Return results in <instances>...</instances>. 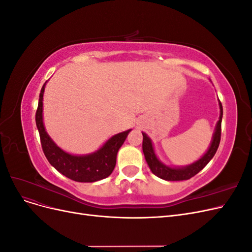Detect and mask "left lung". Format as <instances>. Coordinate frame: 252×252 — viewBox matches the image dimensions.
I'll return each instance as SVG.
<instances>
[{
    "label": "left lung",
    "instance_id": "left-lung-1",
    "mask_svg": "<svg viewBox=\"0 0 252 252\" xmlns=\"http://www.w3.org/2000/svg\"><path fill=\"white\" fill-rule=\"evenodd\" d=\"M219 105H220V119L218 121L216 131L212 136L210 147L200 159H197L196 162L192 163L191 165H188L185 167H179V168H172V167L166 166L162 162H159L155 154V149H154V146H152L151 140L148 138L146 133L142 132L143 133V152L145 156V159H146V162L152 173L156 174L157 177L166 181H184L194 177L196 173H199L204 167L210 162V159L215 157L216 152L219 148L220 141V132H222L220 131V125H222L223 107H222V103L220 101H219Z\"/></svg>",
    "mask_w": 252,
    "mask_h": 252
}]
</instances>
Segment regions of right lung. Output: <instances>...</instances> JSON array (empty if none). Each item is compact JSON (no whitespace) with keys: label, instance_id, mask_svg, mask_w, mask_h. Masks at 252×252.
<instances>
[{"label":"right lung","instance_id":"obj_1","mask_svg":"<svg viewBox=\"0 0 252 252\" xmlns=\"http://www.w3.org/2000/svg\"><path fill=\"white\" fill-rule=\"evenodd\" d=\"M45 85L46 83L41 89L39 105L35 113V123L40 133L42 149L48 162L59 172L75 182L91 183L109 177L116 167L118 151L131 129L113 135L103 145V147L94 154L86 156L67 154L57 146L45 130L43 123V94Z\"/></svg>","mask_w":252,"mask_h":252}]
</instances>
